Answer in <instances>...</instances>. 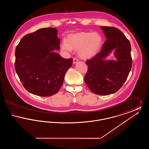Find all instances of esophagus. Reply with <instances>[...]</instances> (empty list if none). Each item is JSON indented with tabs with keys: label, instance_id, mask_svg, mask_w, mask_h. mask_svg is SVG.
Segmentation results:
<instances>
[{
	"label": "esophagus",
	"instance_id": "obj_1",
	"mask_svg": "<svg viewBox=\"0 0 149 149\" xmlns=\"http://www.w3.org/2000/svg\"><path fill=\"white\" fill-rule=\"evenodd\" d=\"M78 61V59L77 58H76V57H75V58H73V64H76V63H77Z\"/></svg>",
	"mask_w": 149,
	"mask_h": 149
}]
</instances>
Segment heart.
Returning <instances> with one entry per match:
<instances>
[{
    "instance_id": "obj_1",
    "label": "heart",
    "mask_w": 149,
    "mask_h": 149,
    "mask_svg": "<svg viewBox=\"0 0 149 149\" xmlns=\"http://www.w3.org/2000/svg\"><path fill=\"white\" fill-rule=\"evenodd\" d=\"M102 38L97 32H82L71 34L67 41L61 43V50L71 52L72 49H78V54L82 58H89L95 55L100 49Z\"/></svg>"
}]
</instances>
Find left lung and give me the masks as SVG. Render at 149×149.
<instances>
[{"label":"left lung","instance_id":"1","mask_svg":"<svg viewBox=\"0 0 149 149\" xmlns=\"http://www.w3.org/2000/svg\"><path fill=\"white\" fill-rule=\"evenodd\" d=\"M107 38L102 48L92 59L86 61L88 66L84 81L93 93L108 95L117 92L126 81L132 67L131 45L118 29L101 26ZM114 51L116 61L105 58Z\"/></svg>","mask_w":149,"mask_h":149}]
</instances>
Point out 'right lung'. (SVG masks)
Returning <instances> with one entry per match:
<instances>
[{
	"label": "right lung",
	"mask_w": 149,
	"mask_h": 149,
	"mask_svg": "<svg viewBox=\"0 0 149 149\" xmlns=\"http://www.w3.org/2000/svg\"><path fill=\"white\" fill-rule=\"evenodd\" d=\"M57 31L39 29L24 36L15 48V71L25 89L36 95L56 94L72 65V58H64L54 51L60 49Z\"/></svg>",
	"instance_id": "obj_1"
}]
</instances>
